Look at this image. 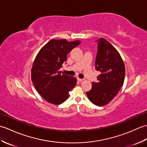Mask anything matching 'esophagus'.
<instances>
[{
    "label": "esophagus",
    "instance_id": "esophagus-1",
    "mask_svg": "<svg viewBox=\"0 0 147 147\" xmlns=\"http://www.w3.org/2000/svg\"><path fill=\"white\" fill-rule=\"evenodd\" d=\"M78 80L79 81V82H82V81H83V79H80V78H78Z\"/></svg>",
    "mask_w": 147,
    "mask_h": 147
}]
</instances>
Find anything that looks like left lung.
Segmentation results:
<instances>
[{
  "instance_id": "8db88e82",
  "label": "left lung",
  "mask_w": 147,
  "mask_h": 147,
  "mask_svg": "<svg viewBox=\"0 0 147 147\" xmlns=\"http://www.w3.org/2000/svg\"><path fill=\"white\" fill-rule=\"evenodd\" d=\"M98 42L95 69L100 74L97 82H92L91 90L86 92L90 101L98 106L109 104L123 86L125 66L119 53L107 40L101 38Z\"/></svg>"
}]
</instances>
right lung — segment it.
Segmentation results:
<instances>
[{
    "label": "right lung",
    "mask_w": 147,
    "mask_h": 147,
    "mask_svg": "<svg viewBox=\"0 0 147 147\" xmlns=\"http://www.w3.org/2000/svg\"><path fill=\"white\" fill-rule=\"evenodd\" d=\"M80 40L49 41L36 56L32 68V81L37 92L47 102L59 105L69 98V92L76 85L74 77L59 71L67 55L80 44Z\"/></svg>",
    "instance_id": "right-lung-1"
}]
</instances>
